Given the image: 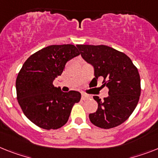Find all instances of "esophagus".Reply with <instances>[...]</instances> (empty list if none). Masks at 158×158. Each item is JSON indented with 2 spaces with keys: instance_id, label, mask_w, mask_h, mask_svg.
Instances as JSON below:
<instances>
[{
  "instance_id": "34e87169",
  "label": "esophagus",
  "mask_w": 158,
  "mask_h": 158,
  "mask_svg": "<svg viewBox=\"0 0 158 158\" xmlns=\"http://www.w3.org/2000/svg\"><path fill=\"white\" fill-rule=\"evenodd\" d=\"M89 98V96L87 95H86V94H82V96H81V99L82 100H86V99H87Z\"/></svg>"
}]
</instances>
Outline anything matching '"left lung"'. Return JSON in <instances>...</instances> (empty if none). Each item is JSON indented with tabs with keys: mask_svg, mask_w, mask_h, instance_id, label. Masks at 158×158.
Here are the masks:
<instances>
[{
	"mask_svg": "<svg viewBox=\"0 0 158 158\" xmlns=\"http://www.w3.org/2000/svg\"><path fill=\"white\" fill-rule=\"evenodd\" d=\"M82 58L94 68L93 80L104 78L108 96L101 100L93 96L98 109L89 114L91 122L101 128H112L124 123L138 104L140 79L138 70L126 54L104 45H77Z\"/></svg>",
	"mask_w": 158,
	"mask_h": 158,
	"instance_id": "obj_1",
	"label": "left lung"
}]
</instances>
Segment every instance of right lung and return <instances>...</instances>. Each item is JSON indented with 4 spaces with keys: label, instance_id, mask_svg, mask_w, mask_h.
I'll return each mask as SVG.
<instances>
[{
    "label": "right lung",
    "instance_id": "right-lung-1",
    "mask_svg": "<svg viewBox=\"0 0 158 158\" xmlns=\"http://www.w3.org/2000/svg\"><path fill=\"white\" fill-rule=\"evenodd\" d=\"M79 55L74 45H52L38 50L22 66L16 80L17 96L25 116L44 129H58L67 122L79 91L63 92L53 85L66 63Z\"/></svg>",
    "mask_w": 158,
    "mask_h": 158
}]
</instances>
